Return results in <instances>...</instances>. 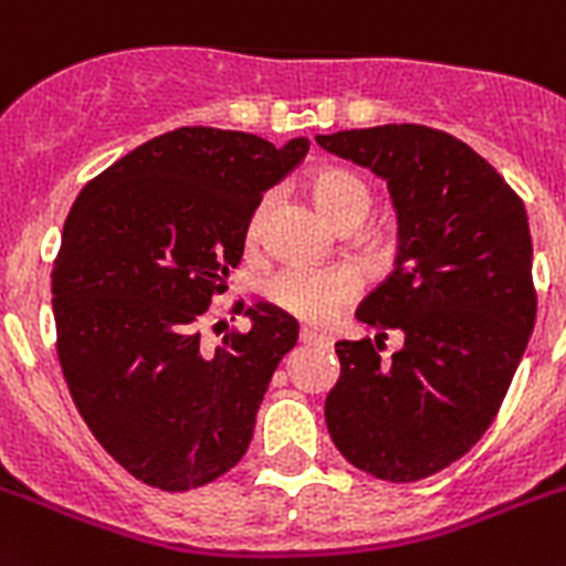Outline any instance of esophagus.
<instances>
[{"label": "esophagus", "instance_id": "1", "mask_svg": "<svg viewBox=\"0 0 566 566\" xmlns=\"http://www.w3.org/2000/svg\"><path fill=\"white\" fill-rule=\"evenodd\" d=\"M298 339H302L305 346H319V348L331 346L328 334H323V331H316V328H302L298 331Z\"/></svg>", "mask_w": 566, "mask_h": 566}]
</instances>
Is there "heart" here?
<instances>
[{
    "label": "heart",
    "instance_id": "1",
    "mask_svg": "<svg viewBox=\"0 0 566 566\" xmlns=\"http://www.w3.org/2000/svg\"><path fill=\"white\" fill-rule=\"evenodd\" d=\"M311 197L331 223H352L363 220L371 209V186L360 174L348 168H319L311 177ZM270 195L255 206L250 218V235L261 229L268 214ZM357 284L346 270H316V268H287L275 273L268 282V298L279 311L305 319V323H325L331 314L348 305Z\"/></svg>",
    "mask_w": 566,
    "mask_h": 566
}]
</instances>
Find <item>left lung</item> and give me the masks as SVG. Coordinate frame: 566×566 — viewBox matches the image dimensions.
I'll return each instance as SVG.
<instances>
[{
  "label": "left lung",
  "instance_id": "8db88e82",
  "mask_svg": "<svg viewBox=\"0 0 566 566\" xmlns=\"http://www.w3.org/2000/svg\"><path fill=\"white\" fill-rule=\"evenodd\" d=\"M369 168L398 214L395 273L357 307L375 339H339L325 424L355 468L416 482L465 457L506 398L535 325L523 200L450 133L421 124L316 136ZM405 343L384 356L386 331Z\"/></svg>",
  "mask_w": 566,
  "mask_h": 566
}]
</instances>
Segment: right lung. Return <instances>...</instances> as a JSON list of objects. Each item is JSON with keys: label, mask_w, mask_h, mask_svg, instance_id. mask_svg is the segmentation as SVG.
<instances>
[{"label": "right lung", "mask_w": 566, "mask_h": 566, "mask_svg": "<svg viewBox=\"0 0 566 566\" xmlns=\"http://www.w3.org/2000/svg\"><path fill=\"white\" fill-rule=\"evenodd\" d=\"M252 133L179 127L77 195L52 270L57 357L77 412L136 480L188 491L247 453L298 323L268 302L250 331L206 346L197 323L227 291L255 206L305 159Z\"/></svg>", "instance_id": "obj_1"}]
</instances>
